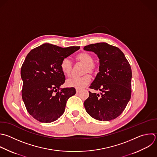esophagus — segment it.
Returning a JSON list of instances; mask_svg holds the SVG:
<instances>
[{"label":"esophagus","mask_w":157,"mask_h":157,"mask_svg":"<svg viewBox=\"0 0 157 157\" xmlns=\"http://www.w3.org/2000/svg\"><path fill=\"white\" fill-rule=\"evenodd\" d=\"M80 91V89H76V92L78 93H79Z\"/></svg>","instance_id":"34e87169"}]
</instances>
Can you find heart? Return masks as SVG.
<instances>
[{"label":"heart","instance_id":"b5f03b06","mask_svg":"<svg viewBox=\"0 0 157 157\" xmlns=\"http://www.w3.org/2000/svg\"><path fill=\"white\" fill-rule=\"evenodd\" d=\"M75 59L77 62L81 63L84 64L83 68V74H85L89 73L93 74L96 71V65L93 62V56L88 52H82L78 54ZM61 69L63 72L67 76L70 75L72 70V64L71 60L65 58L62 59L60 64ZM91 82V77L88 74H86L82 77H71L66 80V85L69 87H73L75 88H83L88 85Z\"/></svg>","mask_w":157,"mask_h":157}]
</instances>
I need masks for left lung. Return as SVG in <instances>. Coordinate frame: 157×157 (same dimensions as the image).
<instances>
[{
  "mask_svg": "<svg viewBox=\"0 0 157 157\" xmlns=\"http://www.w3.org/2000/svg\"><path fill=\"white\" fill-rule=\"evenodd\" d=\"M83 49L94 52L99 59V72L90 88L101 91H89L84 102L86 111L98 120H113L123 112L131 98L130 64L118 48L105 42L90 44Z\"/></svg>",
  "mask_w": 157,
  "mask_h": 157,
  "instance_id": "left-lung-1",
  "label": "left lung"
}]
</instances>
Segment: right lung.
<instances>
[{"mask_svg": "<svg viewBox=\"0 0 157 157\" xmlns=\"http://www.w3.org/2000/svg\"><path fill=\"white\" fill-rule=\"evenodd\" d=\"M80 49L44 44L32 50L21 69L22 98L29 113L42 123H51L64 113L68 99L76 93L72 88H61L65 76L60 64Z\"/></svg>", "mask_w": 157, "mask_h": 157, "instance_id": "right-lung-1", "label": "right lung"}]
</instances>
